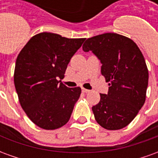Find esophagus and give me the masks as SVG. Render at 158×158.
Listing matches in <instances>:
<instances>
[{
    "instance_id": "obj_1",
    "label": "esophagus",
    "mask_w": 158,
    "mask_h": 158,
    "mask_svg": "<svg viewBox=\"0 0 158 158\" xmlns=\"http://www.w3.org/2000/svg\"><path fill=\"white\" fill-rule=\"evenodd\" d=\"M82 91L84 93H89V92H90V90H89V89H85V88H82Z\"/></svg>"
}]
</instances>
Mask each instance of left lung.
<instances>
[{
    "label": "left lung",
    "instance_id": "8db88e82",
    "mask_svg": "<svg viewBox=\"0 0 158 158\" xmlns=\"http://www.w3.org/2000/svg\"><path fill=\"white\" fill-rule=\"evenodd\" d=\"M83 51H89L102 62V74L108 82V93L100 94L92 106L96 122L102 128L117 130L135 118L146 101L148 69L132 40L115 33H106L85 40Z\"/></svg>",
    "mask_w": 158,
    "mask_h": 158
}]
</instances>
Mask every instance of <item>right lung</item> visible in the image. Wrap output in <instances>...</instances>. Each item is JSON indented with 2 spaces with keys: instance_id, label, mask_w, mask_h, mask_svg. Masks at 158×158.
Here are the masks:
<instances>
[{
  "instance_id": "obj_1",
  "label": "right lung",
  "mask_w": 158,
  "mask_h": 158,
  "mask_svg": "<svg viewBox=\"0 0 158 158\" xmlns=\"http://www.w3.org/2000/svg\"><path fill=\"white\" fill-rule=\"evenodd\" d=\"M85 40L40 33L19 52L14 70L16 91L27 116L41 129H58L69 122L81 88H69L57 79L64 78L70 59Z\"/></svg>"
}]
</instances>
